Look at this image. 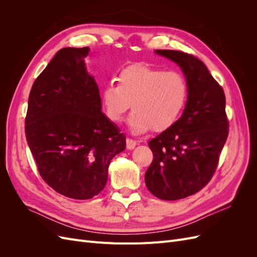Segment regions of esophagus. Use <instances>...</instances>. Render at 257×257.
I'll list each match as a JSON object with an SVG mask.
<instances>
[{"mask_svg": "<svg viewBox=\"0 0 257 257\" xmlns=\"http://www.w3.org/2000/svg\"><path fill=\"white\" fill-rule=\"evenodd\" d=\"M137 144L138 143L136 141H133V139H131V138L126 139V148L128 150H133Z\"/></svg>", "mask_w": 257, "mask_h": 257, "instance_id": "obj_1", "label": "esophagus"}]
</instances>
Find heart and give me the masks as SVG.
<instances>
[{
	"instance_id": "obj_1",
	"label": "heart",
	"mask_w": 257,
	"mask_h": 257,
	"mask_svg": "<svg viewBox=\"0 0 257 257\" xmlns=\"http://www.w3.org/2000/svg\"><path fill=\"white\" fill-rule=\"evenodd\" d=\"M118 84L107 83L102 90L105 112L119 122L131 107L127 124L134 134L170 127L180 115L188 95L181 74L148 65H132L116 77Z\"/></svg>"
}]
</instances>
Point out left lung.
Returning a JSON list of instances; mask_svg holds the SVG:
<instances>
[{
    "label": "left lung",
    "instance_id": "obj_1",
    "mask_svg": "<svg viewBox=\"0 0 257 257\" xmlns=\"http://www.w3.org/2000/svg\"><path fill=\"white\" fill-rule=\"evenodd\" d=\"M180 66L188 100L180 119L149 147L153 161L145 175L148 190L163 200H177L200 191L212 178L228 136L225 95L207 66L192 54L155 50Z\"/></svg>",
    "mask_w": 257,
    "mask_h": 257
}]
</instances>
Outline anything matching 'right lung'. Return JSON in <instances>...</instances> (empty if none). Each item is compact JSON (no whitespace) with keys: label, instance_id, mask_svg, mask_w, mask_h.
<instances>
[{"label":"right lung","instance_id":"1","mask_svg":"<svg viewBox=\"0 0 257 257\" xmlns=\"http://www.w3.org/2000/svg\"><path fill=\"white\" fill-rule=\"evenodd\" d=\"M89 47L63 48L31 89L26 137L42 178L69 198L90 199L107 182L125 136L102 112L98 87L85 67Z\"/></svg>","mask_w":257,"mask_h":257}]
</instances>
